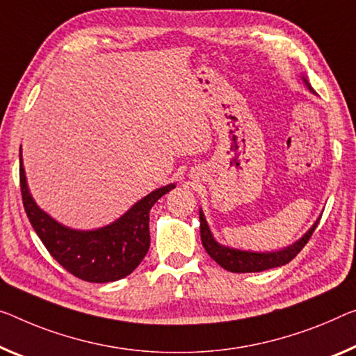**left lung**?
<instances>
[{
    "label": "left lung",
    "instance_id": "left-lung-1",
    "mask_svg": "<svg viewBox=\"0 0 356 356\" xmlns=\"http://www.w3.org/2000/svg\"><path fill=\"white\" fill-rule=\"evenodd\" d=\"M304 79V78H302ZM305 86L309 87L310 92H314L307 79H304ZM200 215V238L202 245L207 253L211 256L213 261H216L222 269L235 273H245V272H262L267 269H273V267H280L288 264L289 261L294 259L298 256L300 250L305 247V243L309 242V238L314 234L315 227L318 226L320 218L314 222L307 232H305L302 237H300L296 243L289 245V247L278 250V251H266V253H261V251H245V250H237V248H229L224 247V245L218 243L215 238H213L211 231L207 224V220L204 216V211H199Z\"/></svg>",
    "mask_w": 356,
    "mask_h": 356
}]
</instances>
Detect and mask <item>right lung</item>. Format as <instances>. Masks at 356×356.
<instances>
[{
    "label": "right lung",
    "mask_w": 356,
    "mask_h": 356,
    "mask_svg": "<svg viewBox=\"0 0 356 356\" xmlns=\"http://www.w3.org/2000/svg\"><path fill=\"white\" fill-rule=\"evenodd\" d=\"M175 183L147 194L105 227L78 231L42 211L26 186L20 146V191L26 216L49 253L63 269L90 283L116 282L132 273L149 250V210Z\"/></svg>",
    "instance_id": "add662e5"
}]
</instances>
